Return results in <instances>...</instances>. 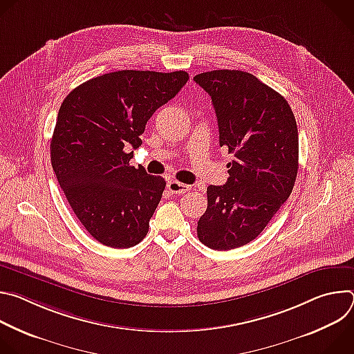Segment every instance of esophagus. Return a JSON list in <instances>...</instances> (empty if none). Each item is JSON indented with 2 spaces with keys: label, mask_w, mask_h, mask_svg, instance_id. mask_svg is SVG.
I'll list each match as a JSON object with an SVG mask.
<instances>
[{
  "label": "esophagus",
  "mask_w": 354,
  "mask_h": 354,
  "mask_svg": "<svg viewBox=\"0 0 354 354\" xmlns=\"http://www.w3.org/2000/svg\"><path fill=\"white\" fill-rule=\"evenodd\" d=\"M167 187L169 189V192H172L174 194H183L186 192H189L192 189V186L186 185V183H180L178 180H169Z\"/></svg>",
  "instance_id": "esophagus-1"
}]
</instances>
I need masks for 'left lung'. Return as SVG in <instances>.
Returning <instances> with one entry per match:
<instances>
[{"label":"left lung","mask_w":354,"mask_h":354,"mask_svg":"<svg viewBox=\"0 0 354 354\" xmlns=\"http://www.w3.org/2000/svg\"><path fill=\"white\" fill-rule=\"evenodd\" d=\"M210 96L220 147L234 156L225 185L207 187V210L197 236L228 250L254 241L291 194L298 171V130L284 96L238 70L197 74Z\"/></svg>","instance_id":"8db88e82"}]
</instances>
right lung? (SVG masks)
<instances>
[{
	"mask_svg": "<svg viewBox=\"0 0 354 354\" xmlns=\"http://www.w3.org/2000/svg\"><path fill=\"white\" fill-rule=\"evenodd\" d=\"M187 80L186 71L122 70L81 84L63 100L52 167L74 214L100 243L131 248L147 235L167 183L131 167L127 149L141 145L149 118Z\"/></svg>",
	"mask_w": 354,
	"mask_h": 354,
	"instance_id": "right-lung-1",
	"label": "right lung"
}]
</instances>
